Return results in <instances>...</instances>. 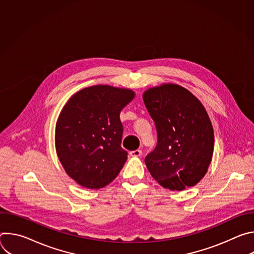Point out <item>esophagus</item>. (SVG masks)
Masks as SVG:
<instances>
[{
    "label": "esophagus",
    "mask_w": 254,
    "mask_h": 254,
    "mask_svg": "<svg viewBox=\"0 0 254 254\" xmlns=\"http://www.w3.org/2000/svg\"><path fill=\"white\" fill-rule=\"evenodd\" d=\"M141 154H142V152H141L140 150H135V151L129 152V155H130L131 157H140Z\"/></svg>",
    "instance_id": "esophagus-1"
}]
</instances>
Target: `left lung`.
<instances>
[{"label": "left lung", "instance_id": "left-lung-1", "mask_svg": "<svg viewBox=\"0 0 254 254\" xmlns=\"http://www.w3.org/2000/svg\"><path fill=\"white\" fill-rule=\"evenodd\" d=\"M155 122L158 142L144 163L164 188L182 191L207 173L214 149V132L202 103L176 84L151 88L142 95Z\"/></svg>", "mask_w": 254, "mask_h": 254}]
</instances>
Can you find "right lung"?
Here are the masks:
<instances>
[{
    "label": "right lung",
    "mask_w": 254,
    "mask_h": 254,
    "mask_svg": "<svg viewBox=\"0 0 254 254\" xmlns=\"http://www.w3.org/2000/svg\"><path fill=\"white\" fill-rule=\"evenodd\" d=\"M133 96L128 89L95 85L74 94L63 107L56 124V151L79 185L103 188L123 169L127 152L122 148L120 114Z\"/></svg>",
    "instance_id": "right-lung-1"
}]
</instances>
